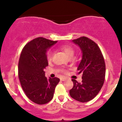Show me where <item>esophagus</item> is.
Masks as SVG:
<instances>
[{
    "mask_svg": "<svg viewBox=\"0 0 122 122\" xmlns=\"http://www.w3.org/2000/svg\"><path fill=\"white\" fill-rule=\"evenodd\" d=\"M65 80H66V78H65V77H63V78H61V81H65Z\"/></svg>",
    "mask_w": 122,
    "mask_h": 122,
    "instance_id": "esophagus-1",
    "label": "esophagus"
}]
</instances>
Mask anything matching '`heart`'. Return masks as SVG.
<instances>
[{"label": "heart", "mask_w": 122, "mask_h": 122, "mask_svg": "<svg viewBox=\"0 0 122 122\" xmlns=\"http://www.w3.org/2000/svg\"><path fill=\"white\" fill-rule=\"evenodd\" d=\"M60 49L64 51L66 53V55L70 57L71 56L73 55L74 54V50L72 48L71 46L68 45H64L60 46ZM52 52L51 51H48L46 52V59L48 61H51L52 60Z\"/></svg>", "instance_id": "b5f03b06"}]
</instances>
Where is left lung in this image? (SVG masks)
Instances as JSON below:
<instances>
[{
    "instance_id": "left-lung-1",
    "label": "left lung",
    "mask_w": 122,
    "mask_h": 122,
    "mask_svg": "<svg viewBox=\"0 0 122 122\" xmlns=\"http://www.w3.org/2000/svg\"><path fill=\"white\" fill-rule=\"evenodd\" d=\"M72 41L81 51L82 58L77 70L78 74H83V80L78 83L72 80L74 86L70 90V94L74 99L85 103L94 99L104 84L105 62L100 49L90 39L82 36Z\"/></svg>"
}]
</instances>
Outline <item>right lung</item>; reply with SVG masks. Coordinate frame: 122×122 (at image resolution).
<instances>
[{"label":"right lung","instance_id":"obj_1","mask_svg":"<svg viewBox=\"0 0 122 122\" xmlns=\"http://www.w3.org/2000/svg\"><path fill=\"white\" fill-rule=\"evenodd\" d=\"M57 41L39 37L28 42L22 51L18 64V76L23 90L32 102L48 103L53 98L58 78L47 79L44 69L48 66L46 52Z\"/></svg>","mask_w":122,"mask_h":122}]
</instances>
